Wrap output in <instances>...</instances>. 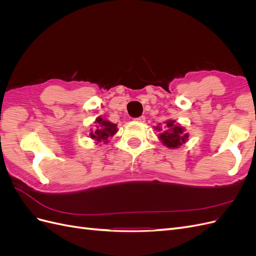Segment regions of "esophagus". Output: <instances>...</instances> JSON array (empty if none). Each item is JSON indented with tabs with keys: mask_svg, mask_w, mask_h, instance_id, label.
<instances>
[{
	"mask_svg": "<svg viewBox=\"0 0 256 256\" xmlns=\"http://www.w3.org/2000/svg\"><path fill=\"white\" fill-rule=\"evenodd\" d=\"M136 122H145V116L142 115V116H140V118H136Z\"/></svg>",
	"mask_w": 256,
	"mask_h": 256,
	"instance_id": "esophagus-1",
	"label": "esophagus"
}]
</instances>
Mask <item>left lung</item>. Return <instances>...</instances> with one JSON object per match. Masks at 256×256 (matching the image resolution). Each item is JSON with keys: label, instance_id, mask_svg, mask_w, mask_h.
<instances>
[{"label": "left lung", "instance_id": "1", "mask_svg": "<svg viewBox=\"0 0 256 256\" xmlns=\"http://www.w3.org/2000/svg\"><path fill=\"white\" fill-rule=\"evenodd\" d=\"M154 129L160 131L159 138L168 148H177L188 141L189 134L184 132V128L174 120H168L164 125L154 127Z\"/></svg>", "mask_w": 256, "mask_h": 256}]
</instances>
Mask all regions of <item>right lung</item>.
<instances>
[{"instance_id":"obj_1","label":"right lung","mask_w":256,"mask_h":256,"mask_svg":"<svg viewBox=\"0 0 256 256\" xmlns=\"http://www.w3.org/2000/svg\"><path fill=\"white\" fill-rule=\"evenodd\" d=\"M118 127L116 124H113L109 120H106L102 118H97L95 122L94 128H92L90 131V138L96 141V143L104 142L108 143V138L110 136H113L116 132H118Z\"/></svg>"}]
</instances>
